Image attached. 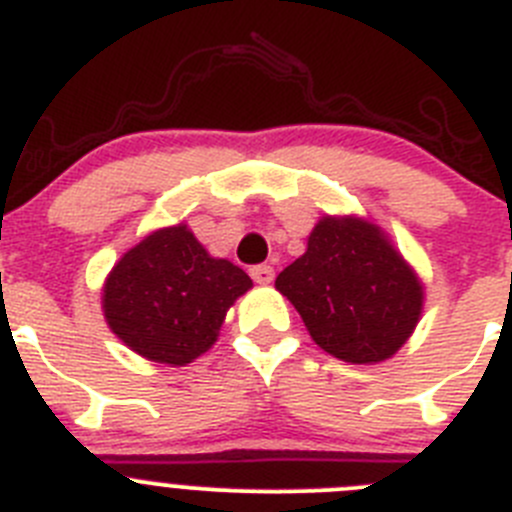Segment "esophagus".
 <instances>
[{"instance_id":"1","label":"esophagus","mask_w":512,"mask_h":512,"mask_svg":"<svg viewBox=\"0 0 512 512\" xmlns=\"http://www.w3.org/2000/svg\"><path fill=\"white\" fill-rule=\"evenodd\" d=\"M273 278H275V270L270 265L252 267V280H255V283L270 285V283H273Z\"/></svg>"}]
</instances>
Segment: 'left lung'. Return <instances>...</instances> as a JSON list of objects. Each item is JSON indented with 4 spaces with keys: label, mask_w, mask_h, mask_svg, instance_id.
Returning a JSON list of instances; mask_svg holds the SVG:
<instances>
[{
    "label": "left lung",
    "mask_w": 512,
    "mask_h": 512,
    "mask_svg": "<svg viewBox=\"0 0 512 512\" xmlns=\"http://www.w3.org/2000/svg\"><path fill=\"white\" fill-rule=\"evenodd\" d=\"M275 288L301 313L313 342L349 365L393 357L416 331L426 296L393 239L354 214L321 216Z\"/></svg>",
    "instance_id": "1"
}]
</instances>
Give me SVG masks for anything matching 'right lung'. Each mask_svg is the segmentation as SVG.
I'll return each instance as SVG.
<instances>
[{"label":"right lung","instance_id":"add662e5","mask_svg":"<svg viewBox=\"0 0 512 512\" xmlns=\"http://www.w3.org/2000/svg\"><path fill=\"white\" fill-rule=\"evenodd\" d=\"M250 288L242 267L211 257L181 222L155 229L119 257L101 288V311L132 352L183 367L214 347L227 311Z\"/></svg>","mask_w":512,"mask_h":512}]
</instances>
